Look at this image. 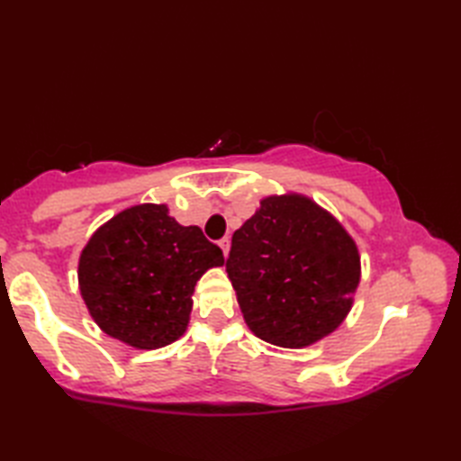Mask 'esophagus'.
I'll use <instances>...</instances> for the list:
<instances>
[{
	"label": "esophagus",
	"instance_id": "1",
	"mask_svg": "<svg viewBox=\"0 0 461 461\" xmlns=\"http://www.w3.org/2000/svg\"><path fill=\"white\" fill-rule=\"evenodd\" d=\"M230 246H231V240H230V238L220 240V248H221V251H223V256H228V253H230Z\"/></svg>",
	"mask_w": 461,
	"mask_h": 461
}]
</instances>
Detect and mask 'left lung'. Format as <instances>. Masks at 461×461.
<instances>
[{"label":"left lung","mask_w":461,"mask_h":461,"mask_svg":"<svg viewBox=\"0 0 461 461\" xmlns=\"http://www.w3.org/2000/svg\"><path fill=\"white\" fill-rule=\"evenodd\" d=\"M225 271L253 335L305 348L347 319L360 253L345 225L309 195L273 194L233 233Z\"/></svg>","instance_id":"8db88e82"}]
</instances>
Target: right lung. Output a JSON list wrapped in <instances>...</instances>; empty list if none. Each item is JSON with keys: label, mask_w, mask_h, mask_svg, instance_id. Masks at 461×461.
Instances as JSON below:
<instances>
[{"label": "right lung", "mask_w": 461, "mask_h": 461, "mask_svg": "<svg viewBox=\"0 0 461 461\" xmlns=\"http://www.w3.org/2000/svg\"><path fill=\"white\" fill-rule=\"evenodd\" d=\"M223 253L198 225H180L166 203L119 212L81 251V297L99 329L139 350L178 340L190 322L194 287Z\"/></svg>", "instance_id": "right-lung-1"}]
</instances>
